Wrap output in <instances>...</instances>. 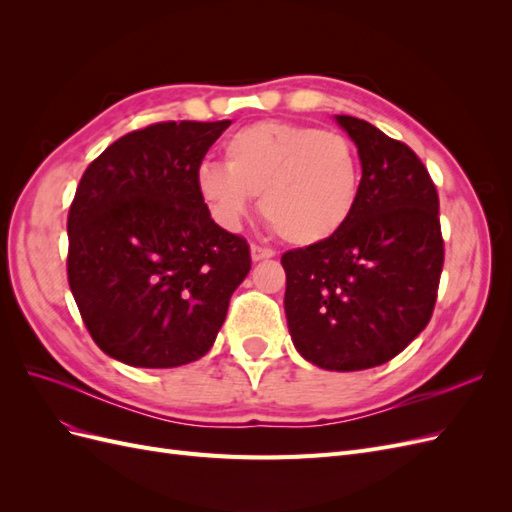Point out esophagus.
Segmentation results:
<instances>
[{
	"mask_svg": "<svg viewBox=\"0 0 512 512\" xmlns=\"http://www.w3.org/2000/svg\"><path fill=\"white\" fill-rule=\"evenodd\" d=\"M273 256H275V250H271V247L252 243V260H254V262L265 260V258H273Z\"/></svg>",
	"mask_w": 512,
	"mask_h": 512,
	"instance_id": "esophagus-1",
	"label": "esophagus"
}]
</instances>
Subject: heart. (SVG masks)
I'll use <instances>...</instances> for the list:
<instances>
[{
	"mask_svg": "<svg viewBox=\"0 0 512 512\" xmlns=\"http://www.w3.org/2000/svg\"><path fill=\"white\" fill-rule=\"evenodd\" d=\"M226 166L205 164L198 192L224 226H237L260 200L265 224L290 245H318L352 218L361 162L346 136L288 121H258L232 134Z\"/></svg>",
	"mask_w": 512,
	"mask_h": 512,
	"instance_id": "heart-1",
	"label": "heart"
}]
</instances>
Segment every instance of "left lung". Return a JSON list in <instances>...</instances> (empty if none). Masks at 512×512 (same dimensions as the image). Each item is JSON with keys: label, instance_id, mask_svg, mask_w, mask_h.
<instances>
[{"label": "left lung", "instance_id": "8db88e82", "mask_svg": "<svg viewBox=\"0 0 512 512\" xmlns=\"http://www.w3.org/2000/svg\"><path fill=\"white\" fill-rule=\"evenodd\" d=\"M363 166L348 224L282 256L292 344L322 369L391 361L431 320L444 265L440 200L421 158L371 123L337 115Z\"/></svg>", "mask_w": 512, "mask_h": 512}]
</instances>
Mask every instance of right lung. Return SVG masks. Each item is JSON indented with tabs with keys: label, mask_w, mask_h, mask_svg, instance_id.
Listing matches in <instances>:
<instances>
[{
	"label": "right lung",
	"mask_w": 512,
	"mask_h": 512,
	"mask_svg": "<svg viewBox=\"0 0 512 512\" xmlns=\"http://www.w3.org/2000/svg\"><path fill=\"white\" fill-rule=\"evenodd\" d=\"M230 121H160L87 166L68 213V284L102 352L179 367L213 346L250 245L211 220L196 175Z\"/></svg>",
	"instance_id": "1"
}]
</instances>
